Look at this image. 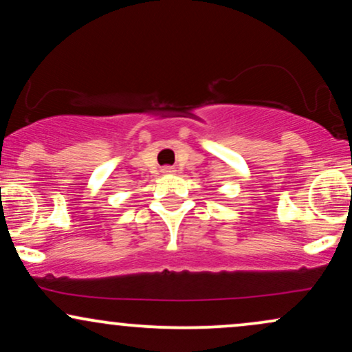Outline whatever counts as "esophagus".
<instances>
[{
    "label": "esophagus",
    "instance_id": "obj_1",
    "mask_svg": "<svg viewBox=\"0 0 352 352\" xmlns=\"http://www.w3.org/2000/svg\"><path fill=\"white\" fill-rule=\"evenodd\" d=\"M162 172H164V173H172L173 168H172V167H164Z\"/></svg>",
    "mask_w": 352,
    "mask_h": 352
}]
</instances>
